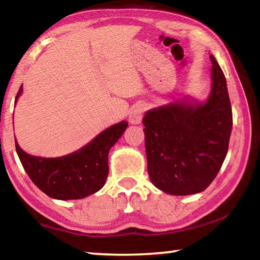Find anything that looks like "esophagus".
Wrapping results in <instances>:
<instances>
[{
  "instance_id": "esophagus-1",
  "label": "esophagus",
  "mask_w": 260,
  "mask_h": 260,
  "mask_svg": "<svg viewBox=\"0 0 260 260\" xmlns=\"http://www.w3.org/2000/svg\"><path fill=\"white\" fill-rule=\"evenodd\" d=\"M144 111H146V108H144V105H142V104L136 105V107L132 109L129 112V118H128L131 124H134V125L140 124L141 120H142V118H143Z\"/></svg>"
}]
</instances>
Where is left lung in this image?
Segmentation results:
<instances>
[{
    "label": "left lung",
    "instance_id": "1",
    "mask_svg": "<svg viewBox=\"0 0 260 260\" xmlns=\"http://www.w3.org/2000/svg\"><path fill=\"white\" fill-rule=\"evenodd\" d=\"M212 89L204 104L186 102L150 110L143 118L148 173L171 195L205 190L225 160L233 126L226 78L213 57Z\"/></svg>",
    "mask_w": 260,
    "mask_h": 260
}]
</instances>
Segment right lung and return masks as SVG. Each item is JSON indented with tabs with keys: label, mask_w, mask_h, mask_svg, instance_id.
Segmentation results:
<instances>
[{
	"label": "right lung",
	"mask_w": 260,
	"mask_h": 260,
	"mask_svg": "<svg viewBox=\"0 0 260 260\" xmlns=\"http://www.w3.org/2000/svg\"><path fill=\"white\" fill-rule=\"evenodd\" d=\"M23 91L20 86L16 101ZM128 122L121 121L108 129L71 155L59 158L30 156L21 150L16 141V150L21 165L33 183L56 200H80L99 191L109 174V151Z\"/></svg>",
	"instance_id": "obj_1"
}]
</instances>
